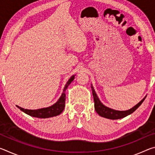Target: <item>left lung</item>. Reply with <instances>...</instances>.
<instances>
[{"label":"left lung","mask_w":155,"mask_h":155,"mask_svg":"<svg viewBox=\"0 0 155 155\" xmlns=\"http://www.w3.org/2000/svg\"><path fill=\"white\" fill-rule=\"evenodd\" d=\"M91 91H92V94L94 96V107H95V110L99 115H101V117H105L107 119L110 120H117V119H121L127 115H130L132 113L134 112L136 109H137L139 107H140L142 103L143 102L145 98H143L138 104H136L133 108H131L127 111H117V110H114L111 108H109L106 106H104V104L101 103L98 97L97 96V94L96 93L95 90L93 87L92 85H91Z\"/></svg>","instance_id":"left-lung-1"}]
</instances>
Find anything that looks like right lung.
Instances as JSON below:
<instances>
[{
	"instance_id": "obj_1",
	"label": "right lung",
	"mask_w": 155,
	"mask_h": 155,
	"mask_svg": "<svg viewBox=\"0 0 155 155\" xmlns=\"http://www.w3.org/2000/svg\"><path fill=\"white\" fill-rule=\"evenodd\" d=\"M75 75L72 76L70 78V79L65 85L64 89V92L62 93L61 97H60L58 101L56 103L52 104V106L46 107V108L39 109L35 110H31V109H23L22 107L16 105L18 108H19L21 111H23L25 114L28 115H31L32 117H38V118H48V117L57 116L59 114H61L62 111H64L65 107V91L70 83H71L73 80H74Z\"/></svg>"
}]
</instances>
